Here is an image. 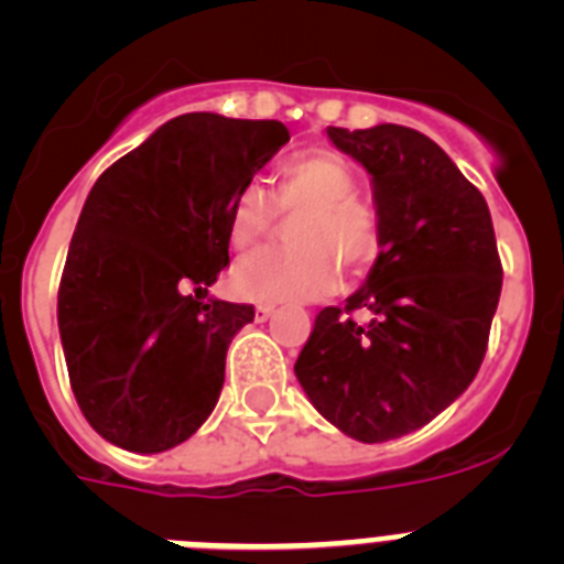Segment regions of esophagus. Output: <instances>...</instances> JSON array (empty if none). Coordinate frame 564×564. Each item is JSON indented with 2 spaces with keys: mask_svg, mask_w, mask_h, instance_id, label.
Instances as JSON below:
<instances>
[{
  "mask_svg": "<svg viewBox=\"0 0 564 564\" xmlns=\"http://www.w3.org/2000/svg\"><path fill=\"white\" fill-rule=\"evenodd\" d=\"M273 311H276L273 305H257V322H265V318H271Z\"/></svg>",
  "mask_w": 564,
  "mask_h": 564,
  "instance_id": "esophagus-1",
  "label": "esophagus"
}]
</instances>
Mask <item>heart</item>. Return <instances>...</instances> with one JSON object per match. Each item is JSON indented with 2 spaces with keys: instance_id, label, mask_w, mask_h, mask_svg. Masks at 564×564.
<instances>
[{
  "instance_id": "obj_1",
  "label": "heart",
  "mask_w": 564,
  "mask_h": 564,
  "mask_svg": "<svg viewBox=\"0 0 564 564\" xmlns=\"http://www.w3.org/2000/svg\"><path fill=\"white\" fill-rule=\"evenodd\" d=\"M291 226L288 251H262L242 259L231 273L239 296L262 302L330 296L341 268L361 273L381 248L378 212L356 194L350 161L333 149H307L279 166L273 200L257 183L239 188L228 214V239L239 253L262 246L282 217Z\"/></svg>"
}]
</instances>
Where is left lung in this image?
Returning a JSON list of instances; mask_svg holds the SVG:
<instances>
[{"instance_id": "8db88e82", "label": "left lung", "mask_w": 564, "mask_h": 564, "mask_svg": "<svg viewBox=\"0 0 564 564\" xmlns=\"http://www.w3.org/2000/svg\"><path fill=\"white\" fill-rule=\"evenodd\" d=\"M327 134L372 174L381 253L347 305L318 313L293 370L333 426L383 443L426 426L475 381L502 262L486 197L426 134L398 123Z\"/></svg>"}]
</instances>
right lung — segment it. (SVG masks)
I'll return each instance as SVG.
<instances>
[{
	"mask_svg": "<svg viewBox=\"0 0 564 564\" xmlns=\"http://www.w3.org/2000/svg\"><path fill=\"white\" fill-rule=\"evenodd\" d=\"M288 141L279 121L188 112L89 192L58 285V333L78 406L115 446L166 452L212 415L253 305L200 296L228 265L234 197Z\"/></svg>",
	"mask_w": 564,
	"mask_h": 564,
	"instance_id": "right-lung-1",
	"label": "right lung"
}]
</instances>
